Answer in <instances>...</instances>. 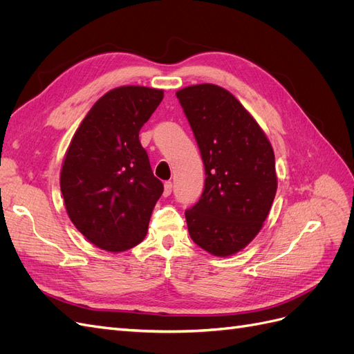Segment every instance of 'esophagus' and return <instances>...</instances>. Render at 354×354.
<instances>
[{"label":"esophagus","mask_w":354,"mask_h":354,"mask_svg":"<svg viewBox=\"0 0 354 354\" xmlns=\"http://www.w3.org/2000/svg\"><path fill=\"white\" fill-rule=\"evenodd\" d=\"M171 192H173V183H171V181H165V183H164V196H169Z\"/></svg>","instance_id":"esophagus-1"}]
</instances>
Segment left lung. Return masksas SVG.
<instances>
[{
  "label": "left lung",
  "mask_w": 354,
  "mask_h": 354,
  "mask_svg": "<svg viewBox=\"0 0 354 354\" xmlns=\"http://www.w3.org/2000/svg\"><path fill=\"white\" fill-rule=\"evenodd\" d=\"M205 167L201 199L185 212L192 241L216 255L236 254L269 216L277 189L273 147L232 93L199 84L176 93Z\"/></svg>",
  "instance_id": "8db88e82"
}]
</instances>
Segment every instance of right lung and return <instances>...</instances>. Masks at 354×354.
<instances>
[{
	"label": "right lung",
	"instance_id": "obj_1",
	"mask_svg": "<svg viewBox=\"0 0 354 354\" xmlns=\"http://www.w3.org/2000/svg\"><path fill=\"white\" fill-rule=\"evenodd\" d=\"M162 99V90L140 85L108 91L85 115L63 159L60 190L68 216L104 251L140 243L164 192L138 140Z\"/></svg>",
	"mask_w": 354,
	"mask_h": 354
}]
</instances>
